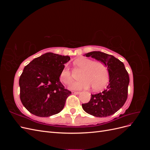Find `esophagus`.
I'll return each instance as SVG.
<instances>
[{"label": "esophagus", "instance_id": "34e87169", "mask_svg": "<svg viewBox=\"0 0 150 150\" xmlns=\"http://www.w3.org/2000/svg\"><path fill=\"white\" fill-rule=\"evenodd\" d=\"M81 93V92H78V91H72V94H79Z\"/></svg>", "mask_w": 150, "mask_h": 150}]
</instances>
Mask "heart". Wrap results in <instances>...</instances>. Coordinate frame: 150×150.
I'll return each mask as SVG.
<instances>
[{
	"mask_svg": "<svg viewBox=\"0 0 150 150\" xmlns=\"http://www.w3.org/2000/svg\"><path fill=\"white\" fill-rule=\"evenodd\" d=\"M75 65L83 69L81 80L72 83L69 86L71 90L88 89L92 85L94 90L103 88L108 82L109 74L106 65L101 62H94L88 58H79L74 61ZM60 80L65 84H69L72 81V76L69 67L64 66L60 73Z\"/></svg>",
	"mask_w": 150,
	"mask_h": 150,
	"instance_id": "heart-1",
	"label": "heart"
}]
</instances>
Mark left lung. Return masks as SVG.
Listing matches in <instances>:
<instances>
[{
    "label": "left lung",
    "instance_id": "left-lung-1",
    "mask_svg": "<svg viewBox=\"0 0 150 150\" xmlns=\"http://www.w3.org/2000/svg\"><path fill=\"white\" fill-rule=\"evenodd\" d=\"M106 65L110 81L106 89L96 94H91L90 101L82 104L84 111L96 117L110 116L124 105L128 98L129 78L123 63L118 59L100 51L85 54Z\"/></svg>",
    "mask_w": 150,
    "mask_h": 150
}]
</instances>
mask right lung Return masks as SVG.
I'll use <instances>...</instances> for the list:
<instances>
[{"label": "right lung", "instance_id": "obj_1", "mask_svg": "<svg viewBox=\"0 0 150 150\" xmlns=\"http://www.w3.org/2000/svg\"><path fill=\"white\" fill-rule=\"evenodd\" d=\"M68 56L47 52L35 58L23 70L19 79L20 98L30 113L39 117L57 114L64 108L71 92L59 80Z\"/></svg>", "mask_w": 150, "mask_h": 150}]
</instances>
